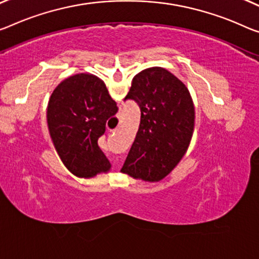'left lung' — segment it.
<instances>
[{
  "label": "left lung",
  "instance_id": "8db88e82",
  "mask_svg": "<svg viewBox=\"0 0 259 259\" xmlns=\"http://www.w3.org/2000/svg\"><path fill=\"white\" fill-rule=\"evenodd\" d=\"M137 102L140 125L122 171L134 178H164L189 148L194 128V106L184 83L161 67L135 75L125 97Z\"/></svg>",
  "mask_w": 259,
  "mask_h": 259
}]
</instances>
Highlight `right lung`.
<instances>
[{
	"instance_id": "add662e5",
	"label": "right lung",
	"mask_w": 259,
	"mask_h": 259,
	"mask_svg": "<svg viewBox=\"0 0 259 259\" xmlns=\"http://www.w3.org/2000/svg\"><path fill=\"white\" fill-rule=\"evenodd\" d=\"M118 112L105 83L91 74L63 79L51 95L47 125L63 164L77 177L106 172L111 164L98 146L106 120Z\"/></svg>"
}]
</instances>
